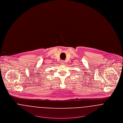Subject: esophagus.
Here are the masks:
<instances>
[{
	"label": "esophagus",
	"mask_w": 123,
	"mask_h": 123,
	"mask_svg": "<svg viewBox=\"0 0 123 123\" xmlns=\"http://www.w3.org/2000/svg\"><path fill=\"white\" fill-rule=\"evenodd\" d=\"M61 63L62 64H64L65 63V61H63V60L61 61Z\"/></svg>",
	"instance_id": "1"
}]
</instances>
